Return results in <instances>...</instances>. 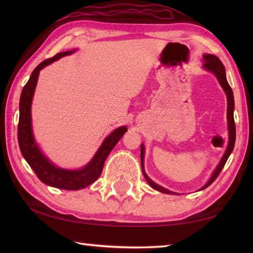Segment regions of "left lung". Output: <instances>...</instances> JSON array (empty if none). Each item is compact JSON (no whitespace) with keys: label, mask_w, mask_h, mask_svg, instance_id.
Instances as JSON below:
<instances>
[{"label":"left lung","mask_w":253,"mask_h":253,"mask_svg":"<svg viewBox=\"0 0 253 253\" xmlns=\"http://www.w3.org/2000/svg\"><path fill=\"white\" fill-rule=\"evenodd\" d=\"M203 69H205L209 72H212V74L216 77L217 81L221 84V87L223 88V90L226 95V100H228V109H226V118H228V130H229V143H228V147L225 149L224 155L222 156L221 161L219 163V165L216 166V169H214V172L212 173L211 177H210L209 181L204 184V185L200 188L199 191H202L204 188H207L208 186L211 185V184L215 181V178L219 176L220 172L222 169L224 168L226 161H228L229 156L231 155V153L233 151L234 147V143H235V124H234V118H233V111H234V97H233V91L231 89L230 84L226 80V76H225V69L223 63L220 61V59L216 57V55L210 54V53H205L203 54ZM144 156H145V147L144 144L140 145V163H142V172L145 179H146L147 183L149 184V186L153 187L154 190H156L158 192H162V193L165 194H177L175 192H172L168 190V188L163 187L161 185H158L154 181H152L151 178L147 176L146 172H145L144 169Z\"/></svg>","instance_id":"1"}]
</instances>
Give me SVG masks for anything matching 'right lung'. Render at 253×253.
Instances as JSON below:
<instances>
[{
    "mask_svg": "<svg viewBox=\"0 0 253 253\" xmlns=\"http://www.w3.org/2000/svg\"><path fill=\"white\" fill-rule=\"evenodd\" d=\"M74 52H76V49L55 54L53 58L46 59L43 62H41L32 71L30 79L27 84L24 85L20 97L18 139L22 156L28 162V164L31 166V169L34 170V173L37 174V176L39 177L42 183L52 187L61 188V190L77 191L90 185L91 183L99 178L107 156L109 155V153L116 146L119 139L127 131V127H118L110 135L107 136L95 155L91 158V161L79 169H66L59 168L41 152L39 145L37 144L36 139H34L31 117L32 99L34 91H36L38 78H39L40 71L44 67L51 65V63L57 61L60 58L66 57V55H69Z\"/></svg>",
    "mask_w": 253,
    "mask_h": 253,
    "instance_id": "1",
    "label": "right lung"
}]
</instances>
